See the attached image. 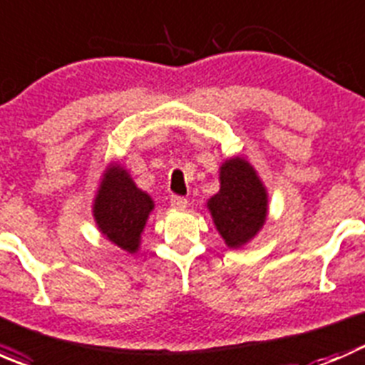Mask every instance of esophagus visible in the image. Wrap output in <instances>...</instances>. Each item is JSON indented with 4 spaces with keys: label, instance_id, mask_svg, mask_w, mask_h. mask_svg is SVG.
I'll list each match as a JSON object with an SVG mask.
<instances>
[{
    "label": "esophagus",
    "instance_id": "34e87169",
    "mask_svg": "<svg viewBox=\"0 0 365 365\" xmlns=\"http://www.w3.org/2000/svg\"><path fill=\"white\" fill-rule=\"evenodd\" d=\"M187 205H189V201L185 200V197L182 196H171V206L176 210H185Z\"/></svg>",
    "mask_w": 365,
    "mask_h": 365
}]
</instances>
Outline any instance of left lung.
<instances>
[{"label":"left lung","instance_id":"1","mask_svg":"<svg viewBox=\"0 0 365 365\" xmlns=\"http://www.w3.org/2000/svg\"><path fill=\"white\" fill-rule=\"evenodd\" d=\"M219 182V192L206 201V208L224 244L240 249L259 233L267 220V187L244 157L224 160Z\"/></svg>","mask_w":365,"mask_h":365}]
</instances>
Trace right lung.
<instances>
[{"label": "right lung", "instance_id": "obj_1", "mask_svg": "<svg viewBox=\"0 0 365 365\" xmlns=\"http://www.w3.org/2000/svg\"><path fill=\"white\" fill-rule=\"evenodd\" d=\"M153 208L150 194L135 185L127 169L116 162L106 168L93 200V219L111 244L130 254L138 252Z\"/></svg>", "mask_w": 365, "mask_h": 365}]
</instances>
